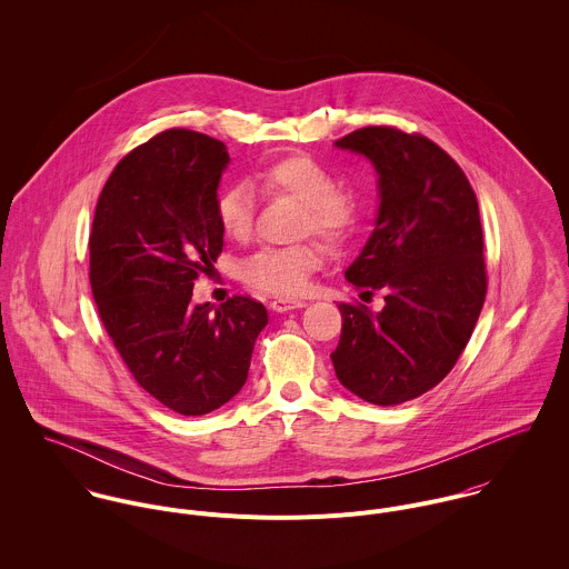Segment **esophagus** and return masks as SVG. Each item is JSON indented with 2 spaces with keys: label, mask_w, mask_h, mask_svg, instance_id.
Returning a JSON list of instances; mask_svg holds the SVG:
<instances>
[{
  "label": "esophagus",
  "mask_w": 569,
  "mask_h": 569,
  "mask_svg": "<svg viewBox=\"0 0 569 569\" xmlns=\"http://www.w3.org/2000/svg\"><path fill=\"white\" fill-rule=\"evenodd\" d=\"M269 307H271L276 313H287V311L307 307V302H305V300H296V298H276V300H271Z\"/></svg>",
  "instance_id": "34e87169"
}]
</instances>
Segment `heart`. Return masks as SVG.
I'll return each mask as SVG.
<instances>
[{"instance_id":"b5f03b06","label":"heart","mask_w":569,"mask_h":569,"mask_svg":"<svg viewBox=\"0 0 569 569\" xmlns=\"http://www.w3.org/2000/svg\"><path fill=\"white\" fill-rule=\"evenodd\" d=\"M253 181L264 194H289L305 208L302 232H316L328 241L346 239L359 219L357 197L335 186L332 172L311 156H284L264 163ZM253 192L239 183L219 192L214 214L221 230L243 241L253 226ZM325 247L316 241L264 247L249 256L241 267L244 282L273 296H298L309 287L311 273L325 262Z\"/></svg>"}]
</instances>
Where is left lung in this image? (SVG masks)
I'll return each instance as SVG.
<instances>
[{
    "mask_svg": "<svg viewBox=\"0 0 569 569\" xmlns=\"http://www.w3.org/2000/svg\"><path fill=\"white\" fill-rule=\"evenodd\" d=\"M337 149L368 158L379 174V212L346 280L386 293L379 313L339 305L330 355L339 383L372 406H401L436 388L467 348L487 298L480 208L438 144L395 127L357 129Z\"/></svg>",
    "mask_w": 569,
    "mask_h": 569,
    "instance_id": "1",
    "label": "left lung"
}]
</instances>
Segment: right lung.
Instances as JSON below:
<instances>
[{
	"label": "right lung",
	"mask_w": 569,
	"mask_h": 569,
	"mask_svg": "<svg viewBox=\"0 0 569 569\" xmlns=\"http://www.w3.org/2000/svg\"><path fill=\"white\" fill-rule=\"evenodd\" d=\"M223 142L170 129L113 168L89 234L98 316L136 381L181 416L241 392L267 309L243 296L194 305L192 287L223 249L214 214Z\"/></svg>",
	"instance_id": "right-lung-1"
}]
</instances>
